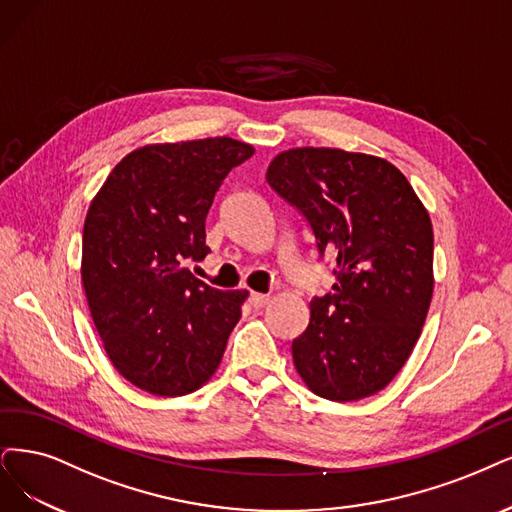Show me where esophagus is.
<instances>
[{"label": "esophagus", "mask_w": 512, "mask_h": 512, "mask_svg": "<svg viewBox=\"0 0 512 512\" xmlns=\"http://www.w3.org/2000/svg\"><path fill=\"white\" fill-rule=\"evenodd\" d=\"M249 301H251V306L253 308H263L270 301V295H266V293H251V297H249Z\"/></svg>", "instance_id": "obj_1"}]
</instances>
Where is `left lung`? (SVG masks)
Listing matches in <instances>:
<instances>
[{"label": "left lung", "mask_w": 512, "mask_h": 512, "mask_svg": "<svg viewBox=\"0 0 512 512\" xmlns=\"http://www.w3.org/2000/svg\"><path fill=\"white\" fill-rule=\"evenodd\" d=\"M266 179L337 263L331 293L310 301V325L293 339L295 369L323 399H367L403 369L430 308L426 206L388 160L337 147L280 151Z\"/></svg>", "instance_id": "left-lung-1"}]
</instances>
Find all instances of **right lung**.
Returning <instances> with one entry per match:
<instances>
[{"label":"right lung","mask_w":512,"mask_h":512,"mask_svg":"<svg viewBox=\"0 0 512 512\" xmlns=\"http://www.w3.org/2000/svg\"><path fill=\"white\" fill-rule=\"evenodd\" d=\"M255 147L230 137L151 143L124 156L92 198L82 285L113 367L156 396L215 375L249 291H219L183 268L200 261L208 208Z\"/></svg>","instance_id":"obj_1"}]
</instances>
